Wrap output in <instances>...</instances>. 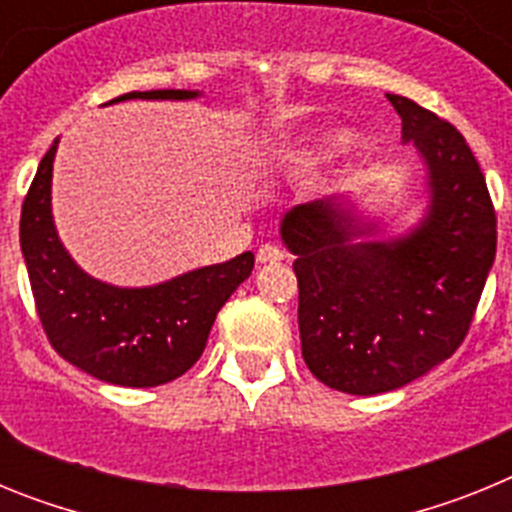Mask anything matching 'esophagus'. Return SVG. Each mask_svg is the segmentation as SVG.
<instances>
[{"label": "esophagus", "instance_id": "34e87169", "mask_svg": "<svg viewBox=\"0 0 512 512\" xmlns=\"http://www.w3.org/2000/svg\"><path fill=\"white\" fill-rule=\"evenodd\" d=\"M284 259V253L279 251L277 246H271V243H266V246H261L259 251H256V261L259 264H277V261Z\"/></svg>", "mask_w": 512, "mask_h": 512}]
</instances>
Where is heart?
Listing matches in <instances>:
<instances>
[{
    "label": "heart",
    "instance_id": "heart-1",
    "mask_svg": "<svg viewBox=\"0 0 512 512\" xmlns=\"http://www.w3.org/2000/svg\"><path fill=\"white\" fill-rule=\"evenodd\" d=\"M356 143V135L346 128L325 130L320 135H312L305 146L297 153V161L300 164H315V161H323V158L336 156V153L348 151V148Z\"/></svg>",
    "mask_w": 512,
    "mask_h": 512
}]
</instances>
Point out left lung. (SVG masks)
<instances>
[{
	"mask_svg": "<svg viewBox=\"0 0 512 512\" xmlns=\"http://www.w3.org/2000/svg\"><path fill=\"white\" fill-rule=\"evenodd\" d=\"M387 99L423 164L418 223L384 235L390 217L356 194L297 205L279 223L297 256L302 359L323 384L361 397L400 390L454 354L497 248L490 192L464 135L413 99Z\"/></svg>",
	"mask_w": 512,
	"mask_h": 512,
	"instance_id": "8db88e82",
	"label": "left lung"
}]
</instances>
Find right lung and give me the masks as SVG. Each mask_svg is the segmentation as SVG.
Returning <instances> with one entry per match:
<instances>
[{
    "label": "right lung",
    "instance_id": "right-lung-1",
    "mask_svg": "<svg viewBox=\"0 0 512 512\" xmlns=\"http://www.w3.org/2000/svg\"><path fill=\"white\" fill-rule=\"evenodd\" d=\"M202 97L200 89L130 92L125 99ZM56 138L43 156L20 217V248L45 336L89 377L120 387H158L197 364L220 307L253 271V253L184 271L148 287H117L81 269L53 220Z\"/></svg>",
    "mask_w": 512,
    "mask_h": 512
}]
</instances>
